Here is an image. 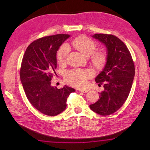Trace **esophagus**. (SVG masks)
I'll return each mask as SVG.
<instances>
[{"mask_svg":"<svg viewBox=\"0 0 150 150\" xmlns=\"http://www.w3.org/2000/svg\"><path fill=\"white\" fill-rule=\"evenodd\" d=\"M79 91L80 92H81V93H86L88 92V89H79Z\"/></svg>","mask_w":150,"mask_h":150,"instance_id":"esophagus-1","label":"esophagus"}]
</instances>
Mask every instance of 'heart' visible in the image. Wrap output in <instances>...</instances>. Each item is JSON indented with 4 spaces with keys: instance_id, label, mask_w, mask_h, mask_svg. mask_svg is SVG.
<instances>
[{
    "instance_id": "heart-1",
    "label": "heart",
    "mask_w": 150,
    "mask_h": 150,
    "mask_svg": "<svg viewBox=\"0 0 150 150\" xmlns=\"http://www.w3.org/2000/svg\"><path fill=\"white\" fill-rule=\"evenodd\" d=\"M73 46L83 54L85 56L92 55L91 60L93 64L97 68H101L106 64L107 54L104 51L95 52L96 44L93 40L86 36H80L72 41ZM70 52V47L67 44H63L57 52L58 61L61 63L64 62ZM93 75V72L89 70L74 69L67 72L66 78L70 84L76 87L82 88L87 83L89 78Z\"/></svg>"
}]
</instances>
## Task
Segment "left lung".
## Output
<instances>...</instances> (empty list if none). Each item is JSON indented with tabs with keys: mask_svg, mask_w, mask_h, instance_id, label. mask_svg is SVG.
<instances>
[{
	"mask_svg": "<svg viewBox=\"0 0 150 150\" xmlns=\"http://www.w3.org/2000/svg\"><path fill=\"white\" fill-rule=\"evenodd\" d=\"M92 37L105 46L107 61L95 78L96 83L103 84L104 91L99 93L98 101L89 107L98 115H110L118 110L128 97L135 73L134 62L125 43L116 36L95 34Z\"/></svg>",
	"mask_w": 150,
	"mask_h": 150,
	"instance_id": "8db88e82",
	"label": "left lung"
}]
</instances>
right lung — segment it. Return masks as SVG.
I'll return each mask as SVG.
<instances>
[{
    "instance_id": "1",
    "label": "right lung",
    "mask_w": 150,
    "mask_h": 150,
    "mask_svg": "<svg viewBox=\"0 0 150 150\" xmlns=\"http://www.w3.org/2000/svg\"><path fill=\"white\" fill-rule=\"evenodd\" d=\"M69 37L68 34H57L34 40L22 59L20 78L26 96L35 109L47 116H56L64 111L67 97L75 91L66 85L61 89L51 85L57 67V52Z\"/></svg>"
}]
</instances>
